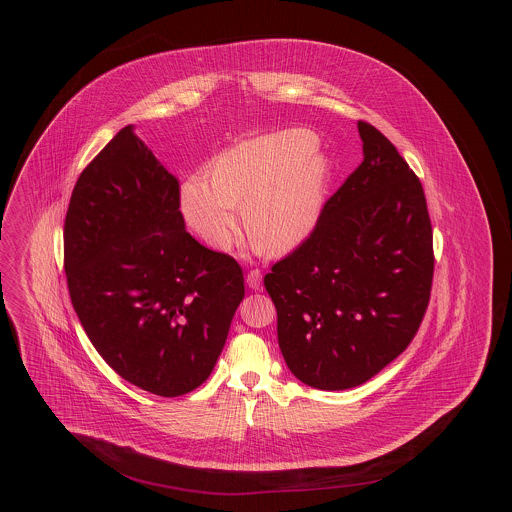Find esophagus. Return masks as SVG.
<instances>
[{
  "instance_id": "obj_1",
  "label": "esophagus",
  "mask_w": 512,
  "mask_h": 512,
  "mask_svg": "<svg viewBox=\"0 0 512 512\" xmlns=\"http://www.w3.org/2000/svg\"><path fill=\"white\" fill-rule=\"evenodd\" d=\"M246 284L250 290H260L262 288V274L258 270H250L248 276H246Z\"/></svg>"
}]
</instances>
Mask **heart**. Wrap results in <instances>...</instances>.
I'll list each match as a JSON object with an SVG mask.
<instances>
[{
    "instance_id": "heart-1",
    "label": "heart",
    "mask_w": 512,
    "mask_h": 512,
    "mask_svg": "<svg viewBox=\"0 0 512 512\" xmlns=\"http://www.w3.org/2000/svg\"><path fill=\"white\" fill-rule=\"evenodd\" d=\"M307 130H282L220 151L207 173L189 175L179 205L193 230L211 246L226 248L246 232L270 254L301 246L323 211L327 163L313 153Z\"/></svg>"
}]
</instances>
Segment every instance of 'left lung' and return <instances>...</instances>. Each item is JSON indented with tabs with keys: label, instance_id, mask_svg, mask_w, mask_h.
<instances>
[{
	"label": "left lung",
	"instance_id": "obj_1",
	"mask_svg": "<svg viewBox=\"0 0 512 512\" xmlns=\"http://www.w3.org/2000/svg\"><path fill=\"white\" fill-rule=\"evenodd\" d=\"M363 161L325 203L311 236L264 278L293 376L319 390L359 386L392 363L426 313L434 248L420 179L359 122Z\"/></svg>",
	"mask_w": 512,
	"mask_h": 512
}]
</instances>
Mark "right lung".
Segmentation results:
<instances>
[{"mask_svg":"<svg viewBox=\"0 0 512 512\" xmlns=\"http://www.w3.org/2000/svg\"><path fill=\"white\" fill-rule=\"evenodd\" d=\"M65 272L100 357L124 380L165 398L209 378L244 297L240 266L185 230L179 183L132 124L74 185Z\"/></svg>","mask_w":512,"mask_h":512,"instance_id":"add662e5","label":"right lung"}]
</instances>
